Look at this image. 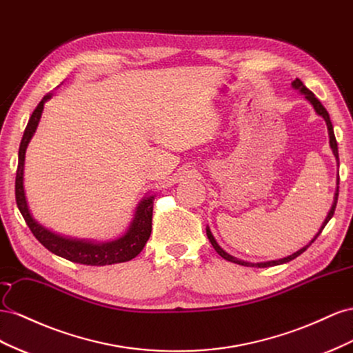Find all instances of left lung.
<instances>
[{"label": "left lung", "mask_w": 353, "mask_h": 353, "mask_svg": "<svg viewBox=\"0 0 353 353\" xmlns=\"http://www.w3.org/2000/svg\"><path fill=\"white\" fill-rule=\"evenodd\" d=\"M291 87H293L294 90H297V92L300 93V94H303L305 96V99L307 100V102L314 106V109H315V112L321 117V118H324V121H325V124H327V128H328V137H330V148H331V150H333V155L336 157V161H337V167H339V148H337V142H336V136H334V130H333V124H331V119H330V115H328V112H327V109L321 105V102L319 100L315 97V94L310 92L309 88H306L305 85H303V83L300 81L299 78H296L293 83H291ZM337 198H339V177H337V189H336V194H334V201H333V205H331V208H330V211H328V214H327V217H325V220L322 221V225H321V228H319V230L316 232V235L312 238L309 243L305 245V247H301L300 250H297L296 253H293V254H290V256H287V257H284V259H278V260H269V261H260V263H251V261H245V260H241V259H236V257H234V256H230L229 253H226V251L221 248L219 244H217V241H216V238L213 236V234H211V230H210V228L207 226L205 228V230H207V236H208V239H210V243H211V245H213V248L217 251V253L223 257L225 260H228V261H232V263H236V265H241V266H247V268H269V266H276V265H283V263H287V261H291L293 259H296V257H299L301 253H305V251L310 247V244L314 243V241L319 236V234L322 232V229L325 228V225L328 223L330 221V219L333 217V214H334V210H336V205H337Z\"/></svg>", "instance_id": "1"}]
</instances>
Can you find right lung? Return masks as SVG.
Wrapping results in <instances>:
<instances>
[{"label":"right lung","mask_w":353,"mask_h":353,"mask_svg":"<svg viewBox=\"0 0 353 353\" xmlns=\"http://www.w3.org/2000/svg\"><path fill=\"white\" fill-rule=\"evenodd\" d=\"M52 97H53V93H48L43 97L41 102L38 103L31 118L28 121L22 142H20L19 163H17V173H16V203H17L19 211L22 213L26 225L29 226V229H31L34 236L48 251H52L53 254L59 257L74 261V263H81L88 266L115 265V263H123V261L134 259L140 251L143 250L145 244L148 243V239L150 236V230H152V210H154L155 195H146L143 196V199H140V203L134 210L133 220L130 221V225L123 236H119L114 241H105V243H99V241H90V239L69 238L65 235L56 234L53 230H50L44 225L39 223L38 220H35L31 210H29L26 194H25V186H23L26 148L37 132L38 123L39 119H41L44 103Z\"/></svg>","instance_id":"add662e5"}]
</instances>
